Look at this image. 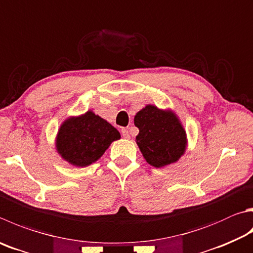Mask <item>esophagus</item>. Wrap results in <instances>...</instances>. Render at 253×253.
I'll return each instance as SVG.
<instances>
[{"instance_id": "1", "label": "esophagus", "mask_w": 253, "mask_h": 253, "mask_svg": "<svg viewBox=\"0 0 253 253\" xmlns=\"http://www.w3.org/2000/svg\"><path fill=\"white\" fill-rule=\"evenodd\" d=\"M121 131H122V135H123L124 138H129V137H130L129 131H128L127 128H122Z\"/></svg>"}]
</instances>
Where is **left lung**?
<instances>
[{"label":"left lung","mask_w":253,"mask_h":253,"mask_svg":"<svg viewBox=\"0 0 253 253\" xmlns=\"http://www.w3.org/2000/svg\"><path fill=\"white\" fill-rule=\"evenodd\" d=\"M134 123L139 128L137 145L151 166L160 168L180 158L186 148V132L172 113L148 105L137 113Z\"/></svg>","instance_id":"8db88e82"}]
</instances>
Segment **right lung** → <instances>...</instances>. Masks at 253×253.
<instances>
[{"mask_svg":"<svg viewBox=\"0 0 253 253\" xmlns=\"http://www.w3.org/2000/svg\"><path fill=\"white\" fill-rule=\"evenodd\" d=\"M121 134L105 119L93 112L71 118L58 131L56 147L62 157L74 166L85 167L102 157Z\"/></svg>","mask_w":253,"mask_h":253,"instance_id":"add662e5","label":"right lung"}]
</instances>
